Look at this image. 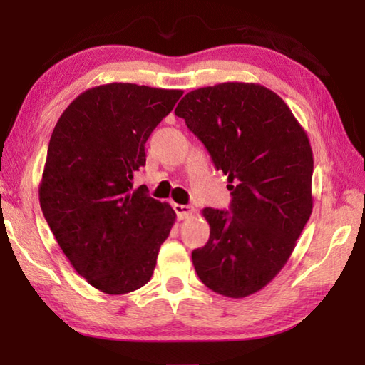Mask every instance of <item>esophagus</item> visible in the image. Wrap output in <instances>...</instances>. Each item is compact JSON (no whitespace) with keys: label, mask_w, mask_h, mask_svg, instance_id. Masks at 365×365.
Listing matches in <instances>:
<instances>
[{"label":"esophagus","mask_w":365,"mask_h":365,"mask_svg":"<svg viewBox=\"0 0 365 365\" xmlns=\"http://www.w3.org/2000/svg\"><path fill=\"white\" fill-rule=\"evenodd\" d=\"M174 211H175V214H177V217H178V220H183V219H188V217H191V215L195 214V209L191 207V206H185V205H174Z\"/></svg>","instance_id":"1"}]
</instances>
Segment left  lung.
<instances>
[{
    "mask_svg": "<svg viewBox=\"0 0 365 365\" xmlns=\"http://www.w3.org/2000/svg\"><path fill=\"white\" fill-rule=\"evenodd\" d=\"M175 114L207 148L232 191L230 214L206 207L209 242L191 252L200 280L246 298L275 279L312 214L314 158L292 109L259 83L190 91Z\"/></svg>",
    "mask_w": 365,
    "mask_h": 365,
    "instance_id": "obj_1",
    "label": "left lung"
}]
</instances>
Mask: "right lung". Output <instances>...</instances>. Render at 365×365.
Listing matches in <instances>:
<instances>
[{"instance_id":"right-lung-1","label":"right lung","mask_w":365,"mask_h":365,"mask_svg":"<svg viewBox=\"0 0 365 365\" xmlns=\"http://www.w3.org/2000/svg\"><path fill=\"white\" fill-rule=\"evenodd\" d=\"M182 90L106 83L85 90L49 140L38 196L43 215L80 277L106 294L150 282L175 212L133 188L145 143Z\"/></svg>"}]
</instances>
